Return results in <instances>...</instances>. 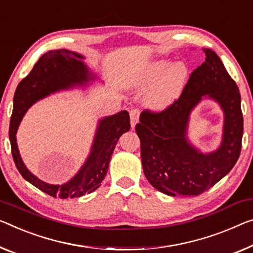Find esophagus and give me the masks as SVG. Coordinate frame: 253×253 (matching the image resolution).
I'll return each instance as SVG.
<instances>
[{"mask_svg": "<svg viewBox=\"0 0 253 253\" xmlns=\"http://www.w3.org/2000/svg\"><path fill=\"white\" fill-rule=\"evenodd\" d=\"M139 116H140V111L138 108H133V110L130 111V121H131V126L134 127L135 124L139 121Z\"/></svg>", "mask_w": 253, "mask_h": 253, "instance_id": "obj_1", "label": "esophagus"}]
</instances>
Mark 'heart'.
Wrapping results in <instances>:
<instances>
[{
  "label": "heart",
  "mask_w": 253,
  "mask_h": 253,
  "mask_svg": "<svg viewBox=\"0 0 253 253\" xmlns=\"http://www.w3.org/2000/svg\"><path fill=\"white\" fill-rule=\"evenodd\" d=\"M188 79L189 68L184 62L169 65V61L161 60L150 64L140 78L145 84L156 83L147 96V105L156 111L166 110L181 96Z\"/></svg>",
  "instance_id": "b5f03b06"
}]
</instances>
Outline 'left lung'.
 Listing matches in <instances>:
<instances>
[{
    "label": "left lung",
    "mask_w": 253,
    "mask_h": 253,
    "mask_svg": "<svg viewBox=\"0 0 253 253\" xmlns=\"http://www.w3.org/2000/svg\"><path fill=\"white\" fill-rule=\"evenodd\" d=\"M190 76L181 96L162 112L145 110L135 131L140 139L143 173L149 183L167 196L196 197L221 180L238 162L243 135L241 95L223 62L211 49ZM204 95L224 112L220 148L203 154L186 139L189 113Z\"/></svg>",
    "instance_id": "left-lung-1"
}]
</instances>
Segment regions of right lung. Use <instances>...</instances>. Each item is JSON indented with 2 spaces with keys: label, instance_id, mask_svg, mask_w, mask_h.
<instances>
[{
  "label": "right lung",
  "instance_id": "1",
  "mask_svg": "<svg viewBox=\"0 0 253 253\" xmlns=\"http://www.w3.org/2000/svg\"><path fill=\"white\" fill-rule=\"evenodd\" d=\"M83 59V55L68 49H55L45 53L34 65L29 75L18 84L13 98L9 138L14 164L22 177L29 183L42 192L61 199L81 197L99 188L107 173L116 143L124 132L130 130V116L126 111L100 120L90 155L76 176L64 184H48L27 169L19 154L15 138L23 115L34 103L49 94L77 84H86L88 81L94 80V75L81 61Z\"/></svg>",
  "mask_w": 253,
  "mask_h": 253
}]
</instances>
